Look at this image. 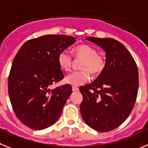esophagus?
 Returning a JSON list of instances; mask_svg holds the SVG:
<instances>
[{
  "mask_svg": "<svg viewBox=\"0 0 148 148\" xmlns=\"http://www.w3.org/2000/svg\"><path fill=\"white\" fill-rule=\"evenodd\" d=\"M72 90H73V92H77L79 91V89L77 86H72Z\"/></svg>",
  "mask_w": 148,
  "mask_h": 148,
  "instance_id": "obj_1",
  "label": "esophagus"
}]
</instances>
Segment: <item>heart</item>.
Segmentation results:
<instances>
[{"mask_svg": "<svg viewBox=\"0 0 148 148\" xmlns=\"http://www.w3.org/2000/svg\"><path fill=\"white\" fill-rule=\"evenodd\" d=\"M73 54L76 58L84 59L82 62V71H74L69 74L64 80L67 84L74 86L83 85L91 78V72L94 74L101 73L105 67L106 60L103 54L97 53L95 47L87 44L77 45L73 49ZM58 64L62 70L68 71L71 70L73 59L71 53L67 50L61 51L58 55Z\"/></svg>", "mask_w": 148, "mask_h": 148, "instance_id": "heart-1", "label": "heart"}]
</instances>
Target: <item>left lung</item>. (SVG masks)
Returning a JSON list of instances; mask_svg holds the SVG:
<instances>
[{"mask_svg": "<svg viewBox=\"0 0 148 148\" xmlns=\"http://www.w3.org/2000/svg\"><path fill=\"white\" fill-rule=\"evenodd\" d=\"M106 53V64L96 79L80 87L83 95L80 114L89 127L108 132L127 119L138 90V71L133 57L113 38H86Z\"/></svg>", "mask_w": 148, "mask_h": 148, "instance_id": "left-lung-1", "label": "left lung"}]
</instances>
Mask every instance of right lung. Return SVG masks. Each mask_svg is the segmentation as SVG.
Masks as SVG:
<instances>
[{"instance_id": "1", "label": "right lung", "mask_w": 148, "mask_h": 148, "mask_svg": "<svg viewBox=\"0 0 148 148\" xmlns=\"http://www.w3.org/2000/svg\"><path fill=\"white\" fill-rule=\"evenodd\" d=\"M75 42L70 36H41L26 41L13 59L9 96L18 120L32 130H44L55 123L71 94L70 84L49 87L63 79L59 53Z\"/></svg>"}]
</instances>
